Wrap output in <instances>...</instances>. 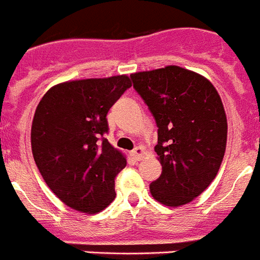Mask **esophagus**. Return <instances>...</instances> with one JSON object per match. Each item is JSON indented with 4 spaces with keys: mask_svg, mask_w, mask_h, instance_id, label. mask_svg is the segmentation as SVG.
Returning a JSON list of instances; mask_svg holds the SVG:
<instances>
[{
    "mask_svg": "<svg viewBox=\"0 0 260 260\" xmlns=\"http://www.w3.org/2000/svg\"><path fill=\"white\" fill-rule=\"evenodd\" d=\"M132 155L135 160H141V159H143V156L146 155V150L143 147H141V146H138V147H135L134 150H133Z\"/></svg>",
    "mask_w": 260,
    "mask_h": 260,
    "instance_id": "esophagus-1",
    "label": "esophagus"
}]
</instances>
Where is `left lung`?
Returning a JSON list of instances; mask_svg holds the SVG:
<instances>
[{
    "label": "left lung",
    "instance_id": "8db88e82",
    "mask_svg": "<svg viewBox=\"0 0 260 260\" xmlns=\"http://www.w3.org/2000/svg\"><path fill=\"white\" fill-rule=\"evenodd\" d=\"M154 115L161 175L150 184L156 201L181 206L201 194L222 163L228 119L209 80L177 66L130 75Z\"/></svg>",
    "mask_w": 260,
    "mask_h": 260
}]
</instances>
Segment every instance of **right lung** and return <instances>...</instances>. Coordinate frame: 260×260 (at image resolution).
Instances as JSON below:
<instances>
[{
	"instance_id": "add662e5",
	"label": "right lung",
	"mask_w": 260,
	"mask_h": 260,
	"mask_svg": "<svg viewBox=\"0 0 260 260\" xmlns=\"http://www.w3.org/2000/svg\"><path fill=\"white\" fill-rule=\"evenodd\" d=\"M132 86L126 75L66 81L42 97L31 126V150L42 177L67 206L93 214L115 199L125 155L104 138L109 109Z\"/></svg>"
}]
</instances>
